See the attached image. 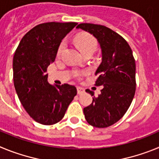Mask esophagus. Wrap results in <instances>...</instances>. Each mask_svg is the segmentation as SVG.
<instances>
[{"instance_id": "obj_1", "label": "esophagus", "mask_w": 159, "mask_h": 159, "mask_svg": "<svg viewBox=\"0 0 159 159\" xmlns=\"http://www.w3.org/2000/svg\"><path fill=\"white\" fill-rule=\"evenodd\" d=\"M84 92V89L83 88H80V87H77V93L78 95H81Z\"/></svg>"}]
</instances>
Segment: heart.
Here are the masks:
<instances>
[{
    "label": "heart",
    "instance_id": "b5f03b06",
    "mask_svg": "<svg viewBox=\"0 0 159 159\" xmlns=\"http://www.w3.org/2000/svg\"><path fill=\"white\" fill-rule=\"evenodd\" d=\"M75 43L80 51L82 54L88 52H94L96 48V40L95 38L89 34H80L77 35L75 37ZM65 47V42L63 41L59 46L58 51H57V56H60L64 51Z\"/></svg>",
    "mask_w": 159,
    "mask_h": 159
}]
</instances>
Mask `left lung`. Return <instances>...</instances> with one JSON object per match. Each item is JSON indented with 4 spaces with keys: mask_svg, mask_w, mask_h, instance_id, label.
<instances>
[{
    "mask_svg": "<svg viewBox=\"0 0 159 159\" xmlns=\"http://www.w3.org/2000/svg\"><path fill=\"white\" fill-rule=\"evenodd\" d=\"M76 28L93 35L102 50L95 84L102 86L101 94L95 97L94 92L86 90L93 100L84 108V116L93 127H110L124 116L135 93V60L132 50L123 36L104 25L82 23Z\"/></svg>",
    "mask_w": 159,
    "mask_h": 159,
    "instance_id": "left-lung-1",
    "label": "left lung"
}]
</instances>
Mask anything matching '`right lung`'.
Instances as JSON below:
<instances>
[{
  "label": "right lung",
  "instance_id": "obj_1",
  "mask_svg": "<svg viewBox=\"0 0 159 159\" xmlns=\"http://www.w3.org/2000/svg\"><path fill=\"white\" fill-rule=\"evenodd\" d=\"M75 22L40 24L23 36L12 61L14 87L25 111L43 125L60 122L74 97L76 88L48 82V67L54 62L64 36Z\"/></svg>",
  "mask_w": 159,
  "mask_h": 159
}]
</instances>
